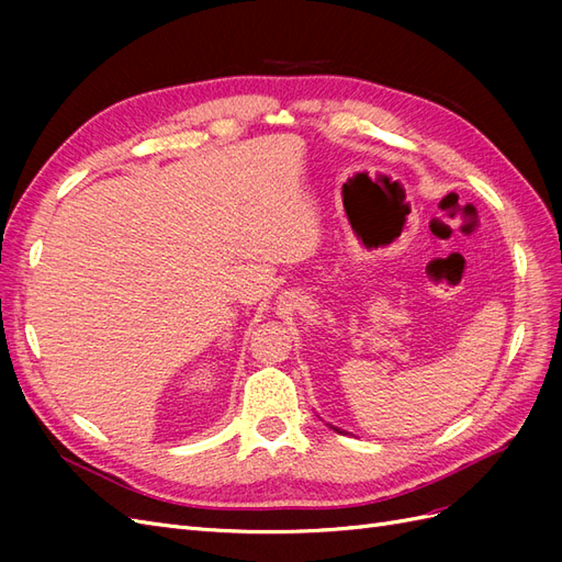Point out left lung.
Returning a JSON list of instances; mask_svg holds the SVG:
<instances>
[{
    "mask_svg": "<svg viewBox=\"0 0 562 562\" xmlns=\"http://www.w3.org/2000/svg\"><path fill=\"white\" fill-rule=\"evenodd\" d=\"M328 427H330L333 431H337V434H347V431H342V429H337V427H333V424H328Z\"/></svg>",
    "mask_w": 562,
    "mask_h": 562,
    "instance_id": "1",
    "label": "left lung"
}]
</instances>
